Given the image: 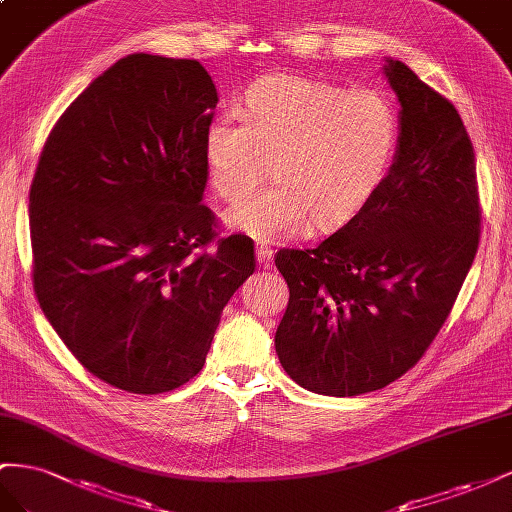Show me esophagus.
I'll list each match as a JSON object with an SVG mask.
<instances>
[{
    "instance_id": "esophagus-1",
    "label": "esophagus",
    "mask_w": 512,
    "mask_h": 512,
    "mask_svg": "<svg viewBox=\"0 0 512 512\" xmlns=\"http://www.w3.org/2000/svg\"><path fill=\"white\" fill-rule=\"evenodd\" d=\"M255 255H257L259 266L268 268V266H270V261H272V257H274V251H272L270 246H266V244H257V246H255Z\"/></svg>"
}]
</instances>
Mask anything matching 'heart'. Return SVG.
<instances>
[{"label": "heart", "mask_w": 512, "mask_h": 512, "mask_svg": "<svg viewBox=\"0 0 512 512\" xmlns=\"http://www.w3.org/2000/svg\"><path fill=\"white\" fill-rule=\"evenodd\" d=\"M399 141V111L384 92L268 75L246 90L242 115L223 113L208 126L203 154L214 191L229 203L273 167L277 184L225 218L259 242H276L309 221L319 231L352 223L382 191Z\"/></svg>", "instance_id": "b5f03b06"}]
</instances>
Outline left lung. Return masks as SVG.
<instances>
[{
    "mask_svg": "<svg viewBox=\"0 0 512 512\" xmlns=\"http://www.w3.org/2000/svg\"><path fill=\"white\" fill-rule=\"evenodd\" d=\"M386 77L401 141L371 206L315 248H281L289 287L276 354L302 388L356 397L425 356L448 319L480 242L470 135L455 105L403 62Z\"/></svg>",
    "mask_w": 512,
    "mask_h": 512,
    "instance_id": "obj_1",
    "label": "left lung"
}]
</instances>
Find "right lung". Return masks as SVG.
<instances>
[{"label":"right lung","mask_w":512,"mask_h":512,"mask_svg":"<svg viewBox=\"0 0 512 512\" xmlns=\"http://www.w3.org/2000/svg\"><path fill=\"white\" fill-rule=\"evenodd\" d=\"M216 87L197 60L133 53L70 102L29 188L40 309L83 367L158 394L201 369L255 272L244 233L203 206Z\"/></svg>","instance_id":"add662e5"}]
</instances>
